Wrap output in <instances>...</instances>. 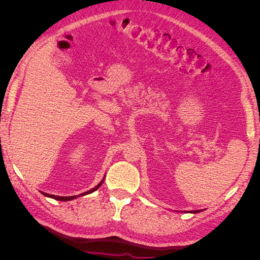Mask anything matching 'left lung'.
I'll return each mask as SVG.
<instances>
[{"label": "left lung", "instance_id": "1", "mask_svg": "<svg viewBox=\"0 0 260 260\" xmlns=\"http://www.w3.org/2000/svg\"><path fill=\"white\" fill-rule=\"evenodd\" d=\"M200 211H202V210H191L190 212H193V214H196V212H200Z\"/></svg>", "mask_w": 260, "mask_h": 260}]
</instances>
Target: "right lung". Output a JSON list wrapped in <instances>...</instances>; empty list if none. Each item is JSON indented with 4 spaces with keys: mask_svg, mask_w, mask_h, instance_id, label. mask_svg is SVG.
Wrapping results in <instances>:
<instances>
[{
    "mask_svg": "<svg viewBox=\"0 0 260 260\" xmlns=\"http://www.w3.org/2000/svg\"><path fill=\"white\" fill-rule=\"evenodd\" d=\"M103 181H104V179L101 181V182L95 186V187H93V188H91V190H89V191H86V192H84V193H82V194H80V195H78V196H82V195H86V194H90V193H93L94 191H96L98 188L103 184ZM44 196H46V198H51V199H54V200H57V201H62V202H66V201H72V200H75V199H77L78 196L77 195H75V196H57V195H51V194H48V193H43V192H41Z\"/></svg>",
    "mask_w": 260,
    "mask_h": 260,
    "instance_id": "right-lung-1",
    "label": "right lung"
}]
</instances>
